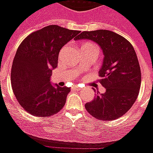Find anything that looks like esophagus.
Returning a JSON list of instances; mask_svg holds the SVG:
<instances>
[{
  "label": "esophagus",
  "instance_id": "34e87169",
  "mask_svg": "<svg viewBox=\"0 0 153 153\" xmlns=\"http://www.w3.org/2000/svg\"><path fill=\"white\" fill-rule=\"evenodd\" d=\"M74 87H75L76 90H81V87H80V86H79L78 85H75V86H74Z\"/></svg>",
  "mask_w": 153,
  "mask_h": 153
}]
</instances>
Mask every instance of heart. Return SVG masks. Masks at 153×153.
Masks as SVG:
<instances>
[{
  "instance_id": "heart-1",
  "label": "heart",
  "mask_w": 153,
  "mask_h": 153,
  "mask_svg": "<svg viewBox=\"0 0 153 153\" xmlns=\"http://www.w3.org/2000/svg\"><path fill=\"white\" fill-rule=\"evenodd\" d=\"M85 45H93V44H91V43H85Z\"/></svg>"
}]
</instances>
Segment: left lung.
<instances>
[{"label": "left lung", "mask_w": 153, "mask_h": 153, "mask_svg": "<svg viewBox=\"0 0 153 153\" xmlns=\"http://www.w3.org/2000/svg\"><path fill=\"white\" fill-rule=\"evenodd\" d=\"M83 39L94 41L102 51L99 72L100 84L106 89L86 102L85 109L102 121L121 117L133 106L140 89L141 71L135 51L125 37L108 30L83 32L76 40Z\"/></svg>", "instance_id": "left-lung-1"}]
</instances>
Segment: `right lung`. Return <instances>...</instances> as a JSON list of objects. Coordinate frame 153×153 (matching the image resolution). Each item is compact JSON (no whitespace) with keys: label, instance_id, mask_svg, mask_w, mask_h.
Segmentation results:
<instances>
[{"label":"right lung","instance_id":"add662e5","mask_svg":"<svg viewBox=\"0 0 153 153\" xmlns=\"http://www.w3.org/2000/svg\"><path fill=\"white\" fill-rule=\"evenodd\" d=\"M80 31L49 25L20 44L11 68V85L18 102L30 114L51 117L63 108L71 89L51 83L60 50Z\"/></svg>","mask_w":153,"mask_h":153}]
</instances>
